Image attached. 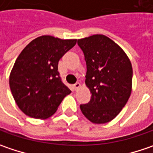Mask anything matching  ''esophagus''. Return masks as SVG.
Here are the masks:
<instances>
[{
	"label": "esophagus",
	"instance_id": "1",
	"mask_svg": "<svg viewBox=\"0 0 153 153\" xmlns=\"http://www.w3.org/2000/svg\"><path fill=\"white\" fill-rule=\"evenodd\" d=\"M79 87H80V84L79 83H75L74 85V89L75 90V91H77Z\"/></svg>",
	"mask_w": 153,
	"mask_h": 153
}]
</instances>
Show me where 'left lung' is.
Instances as JSON below:
<instances>
[{"label": "left lung", "instance_id": "1", "mask_svg": "<svg viewBox=\"0 0 153 153\" xmlns=\"http://www.w3.org/2000/svg\"><path fill=\"white\" fill-rule=\"evenodd\" d=\"M78 45L85 56V85L91 93L89 103L80 104V110L91 123H109L121 112L131 95V62L123 49L104 35L79 39Z\"/></svg>", "mask_w": 153, "mask_h": 153}]
</instances>
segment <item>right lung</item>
<instances>
[{"mask_svg": "<svg viewBox=\"0 0 153 153\" xmlns=\"http://www.w3.org/2000/svg\"><path fill=\"white\" fill-rule=\"evenodd\" d=\"M76 42L41 36L21 51L11 71L9 85L17 105L26 116L47 119L71 93L61 79L58 62Z\"/></svg>", "mask_w": 153, "mask_h": 153, "instance_id": "1", "label": "right lung"}]
</instances>
